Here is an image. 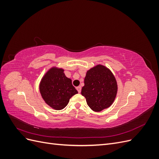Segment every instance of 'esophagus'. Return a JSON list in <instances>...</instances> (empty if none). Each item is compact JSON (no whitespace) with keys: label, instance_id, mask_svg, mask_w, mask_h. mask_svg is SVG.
<instances>
[{"label":"esophagus","instance_id":"1","mask_svg":"<svg viewBox=\"0 0 159 159\" xmlns=\"http://www.w3.org/2000/svg\"><path fill=\"white\" fill-rule=\"evenodd\" d=\"M76 89L78 90V93H80V92H81V88L80 87V86H78V87H77V88H76Z\"/></svg>","mask_w":159,"mask_h":159}]
</instances>
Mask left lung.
<instances>
[{
	"instance_id": "1",
	"label": "left lung",
	"mask_w": 159,
	"mask_h": 159,
	"mask_svg": "<svg viewBox=\"0 0 159 159\" xmlns=\"http://www.w3.org/2000/svg\"><path fill=\"white\" fill-rule=\"evenodd\" d=\"M117 89V82L113 72L106 66L97 64L86 72L81 93L89 108L99 112L113 103Z\"/></svg>"
}]
</instances>
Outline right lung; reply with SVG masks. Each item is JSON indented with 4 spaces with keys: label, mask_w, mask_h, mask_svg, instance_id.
Returning a JSON list of instances; mask_svg holds the SVG:
<instances>
[{
    "label": "right lung",
    "mask_w": 159,
    "mask_h": 159,
    "mask_svg": "<svg viewBox=\"0 0 159 159\" xmlns=\"http://www.w3.org/2000/svg\"><path fill=\"white\" fill-rule=\"evenodd\" d=\"M39 90L44 102L55 110L65 108L70 99L78 93L71 80L66 76L64 70L56 66H52L42 76Z\"/></svg>",
    "instance_id": "obj_1"
}]
</instances>
